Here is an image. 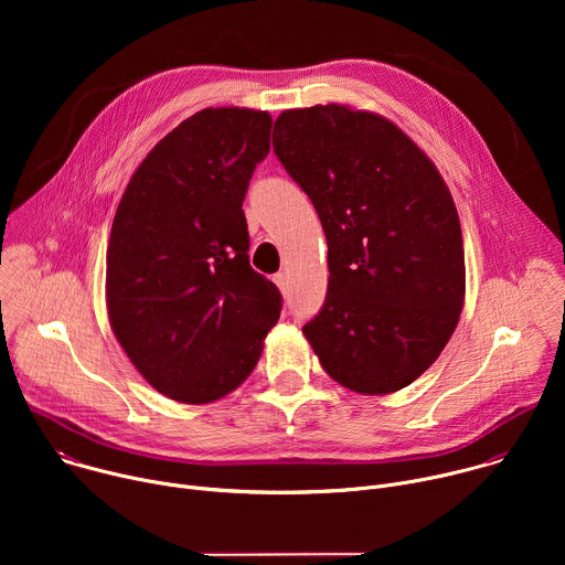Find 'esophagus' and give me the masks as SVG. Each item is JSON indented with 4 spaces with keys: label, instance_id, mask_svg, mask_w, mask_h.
<instances>
[{
    "label": "esophagus",
    "instance_id": "obj_1",
    "mask_svg": "<svg viewBox=\"0 0 565 565\" xmlns=\"http://www.w3.org/2000/svg\"><path fill=\"white\" fill-rule=\"evenodd\" d=\"M275 284H277V288H279L281 292H288V288H290V279H288L286 273H277V275H275Z\"/></svg>",
    "mask_w": 565,
    "mask_h": 565
}]
</instances>
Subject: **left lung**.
<instances>
[{"label": "left lung", "instance_id": "left-lung-1", "mask_svg": "<svg viewBox=\"0 0 565 565\" xmlns=\"http://www.w3.org/2000/svg\"><path fill=\"white\" fill-rule=\"evenodd\" d=\"M273 145L329 244V292L306 340L355 393L409 386L438 360L465 303L447 183L395 122L349 105L281 111Z\"/></svg>", "mask_w": 565, "mask_h": 565}]
</instances>
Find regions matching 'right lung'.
I'll return each mask as SVG.
<instances>
[{
	"label": "right lung",
	"instance_id": "add662e5",
	"mask_svg": "<svg viewBox=\"0 0 565 565\" xmlns=\"http://www.w3.org/2000/svg\"><path fill=\"white\" fill-rule=\"evenodd\" d=\"M273 118L207 107L145 156L107 248L109 324L138 373L185 405H207L257 366L281 295L250 268L241 210Z\"/></svg>",
	"mask_w": 565,
	"mask_h": 565
}]
</instances>
